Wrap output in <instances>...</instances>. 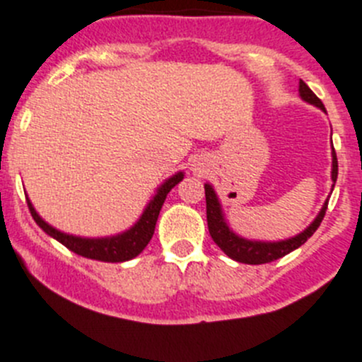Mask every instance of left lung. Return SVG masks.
<instances>
[{"mask_svg": "<svg viewBox=\"0 0 362 362\" xmlns=\"http://www.w3.org/2000/svg\"><path fill=\"white\" fill-rule=\"evenodd\" d=\"M300 96L302 100H305L307 103L318 107V109L325 110L322 100H320L313 90L309 89L303 80H300ZM337 180V157L336 151L332 150V182L336 184ZM205 202H207V225L209 232H211V238L214 239L216 245L227 253L228 257L234 259L238 262H245V264H266V262L276 261V259L288 255L289 252L296 250L298 246H302L314 232L318 230L320 223L325 218L327 205L329 200L325 202V205L322 207L320 214L316 216L313 223L303 232H300L298 235L291 239H286V241H276V243H264V241H250V239L239 238L238 234L228 228L227 221L223 218L221 205H219L218 197H216L214 189L211 184H205Z\"/></svg>", "mask_w": 362, "mask_h": 362, "instance_id": "8db88e82", "label": "left lung"}]
</instances>
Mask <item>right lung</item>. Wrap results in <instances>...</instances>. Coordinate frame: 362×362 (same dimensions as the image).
Instances as JSON below:
<instances>
[{
  "label": "right lung",
  "instance_id": "right-lung-1",
  "mask_svg": "<svg viewBox=\"0 0 362 362\" xmlns=\"http://www.w3.org/2000/svg\"><path fill=\"white\" fill-rule=\"evenodd\" d=\"M184 178V173H177L171 178L164 182L160 187L157 189V194L153 197V200H150V204L144 209L143 216L139 218V221L135 223L130 230L123 232V234L112 235V238H100V239H89V238H78V235H69L64 234V232L57 230L52 225L44 221L39 214L33 209L32 202H28V209L32 212V218L35 219V223L42 228L48 235H52L53 239H57L59 243H62L66 248H69L71 252L78 253L82 257L94 259V261H103V262H124L130 261V259L137 257L146 245L150 243L151 235L155 232V225H157L158 212H160L162 205H164L165 197L168 192L178 184V182Z\"/></svg>",
  "mask_w": 362,
  "mask_h": 362
}]
</instances>
